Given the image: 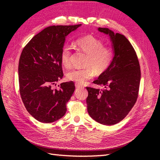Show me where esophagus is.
I'll list each match as a JSON object with an SVG mask.
<instances>
[{"label": "esophagus", "instance_id": "34e87169", "mask_svg": "<svg viewBox=\"0 0 160 160\" xmlns=\"http://www.w3.org/2000/svg\"><path fill=\"white\" fill-rule=\"evenodd\" d=\"M75 88H83V87L82 85H80V84H78V83H75Z\"/></svg>", "mask_w": 160, "mask_h": 160}]
</instances>
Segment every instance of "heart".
I'll use <instances>...</instances> for the list:
<instances>
[{
  "label": "heart",
  "mask_w": 160,
  "mask_h": 160,
  "mask_svg": "<svg viewBox=\"0 0 160 160\" xmlns=\"http://www.w3.org/2000/svg\"><path fill=\"white\" fill-rule=\"evenodd\" d=\"M74 45L86 53L82 69H74L66 74L67 79L78 84L85 83L94 75L102 74L109 67L113 60V51L110 48L104 47V42L91 35L80 37L75 40ZM71 51L68 46L63 47L60 53L61 63L64 68H69Z\"/></svg>",
  "instance_id": "obj_1"
}]
</instances>
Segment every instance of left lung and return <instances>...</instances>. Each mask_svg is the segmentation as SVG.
Returning <instances> with one entry per match:
<instances>
[{"mask_svg": "<svg viewBox=\"0 0 160 160\" xmlns=\"http://www.w3.org/2000/svg\"><path fill=\"white\" fill-rule=\"evenodd\" d=\"M98 30L109 35L113 51L112 63L94 81L104 87L99 90L87 87L88 112L103 125H114L128 115L138 96L140 68L136 53L126 37L109 28Z\"/></svg>", "mask_w": 160, "mask_h": 160, "instance_id": "8db88e82", "label": "left lung"}]
</instances>
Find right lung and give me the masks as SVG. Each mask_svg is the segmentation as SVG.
Instances as JSON below:
<instances>
[{
	"label": "right lung",
	"mask_w": 160,
	"mask_h": 160,
	"mask_svg": "<svg viewBox=\"0 0 160 160\" xmlns=\"http://www.w3.org/2000/svg\"><path fill=\"white\" fill-rule=\"evenodd\" d=\"M76 25L50 26L35 35L22 51L18 66L20 93L26 109L42 123H52L66 113L75 91L72 81L53 85L63 78L60 53L66 37Z\"/></svg>",
	"instance_id": "1"
}]
</instances>
